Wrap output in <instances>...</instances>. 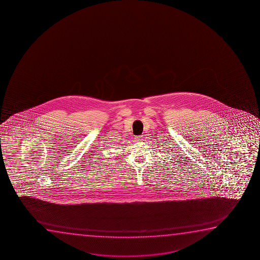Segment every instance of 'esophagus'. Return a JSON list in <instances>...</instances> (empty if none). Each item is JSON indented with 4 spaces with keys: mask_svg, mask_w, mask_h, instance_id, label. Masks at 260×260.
<instances>
[{
    "mask_svg": "<svg viewBox=\"0 0 260 260\" xmlns=\"http://www.w3.org/2000/svg\"><path fill=\"white\" fill-rule=\"evenodd\" d=\"M143 139V136H137L136 141H141Z\"/></svg>",
    "mask_w": 260,
    "mask_h": 260,
    "instance_id": "obj_1",
    "label": "esophagus"
}]
</instances>
